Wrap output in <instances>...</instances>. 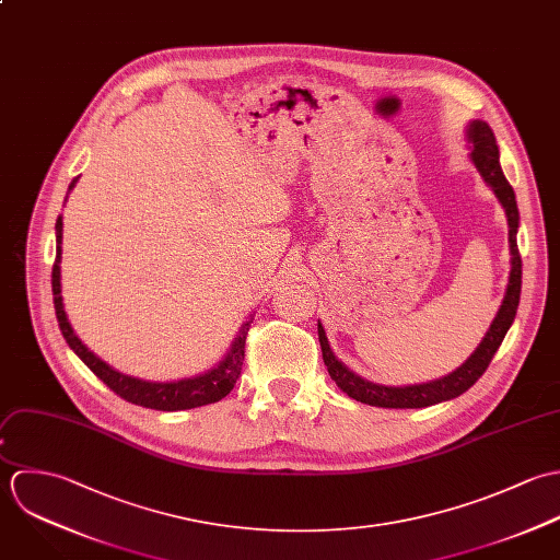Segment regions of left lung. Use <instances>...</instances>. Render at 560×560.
Returning a JSON list of instances; mask_svg holds the SVG:
<instances>
[{
  "label": "left lung",
  "mask_w": 560,
  "mask_h": 560,
  "mask_svg": "<svg viewBox=\"0 0 560 560\" xmlns=\"http://www.w3.org/2000/svg\"><path fill=\"white\" fill-rule=\"evenodd\" d=\"M465 140L469 142V160L480 173L482 182L491 188L495 199L500 201L506 223H509V248H511V272L506 292L502 299V305L489 327V331L478 343V348L465 359L463 365H458L454 372H450L442 378L420 383V385H405V387H389L378 385L372 381L361 378L350 368H346L331 350V343L325 334L323 323L318 320V339L323 348V359L329 370V376L336 381L337 387L354 398L357 402H365L372 407H385V409H422L431 407L444 400H452L467 392L487 370L491 363L495 350L500 348L506 331L511 329L517 305H520V292H522V257L517 250V229H520V212L517 201L511 184L506 182L502 166H500V149L495 144V136L491 127L485 120H469L465 129Z\"/></svg>",
  "instance_id": "left-lung-1"
}]
</instances>
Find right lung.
I'll return each instance as SVG.
<instances>
[{"instance_id":"obj_1","label":"right lung","mask_w":560,"mask_h":560,"mask_svg":"<svg viewBox=\"0 0 560 560\" xmlns=\"http://www.w3.org/2000/svg\"><path fill=\"white\" fill-rule=\"evenodd\" d=\"M80 177H75L69 186V192L75 188ZM60 261H62V217L56 221V261L51 270V290H54V307H56V318L60 325V331L67 339L69 348L113 389L122 400L131 405H140L147 409H158V411H184V409H195L203 405H212L223 400L224 396L233 389L242 361H244V341L248 327L253 323V314L248 320L240 327L237 336L233 337L229 350L224 352L223 359L210 368L203 374L190 376V378H179V381H166V383H155V381H142L129 374H122L114 370L110 363L100 359L80 337L75 336L67 312L62 303V283H60Z\"/></svg>"}]
</instances>
